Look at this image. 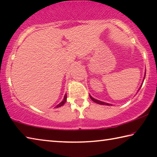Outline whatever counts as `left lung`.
<instances>
[{
    "label": "left lung",
    "instance_id": "8db88e82",
    "mask_svg": "<svg viewBox=\"0 0 157 157\" xmlns=\"http://www.w3.org/2000/svg\"><path fill=\"white\" fill-rule=\"evenodd\" d=\"M145 75H144V78H143V82H142V84H141V85H140V88L139 89V90H138V91H137V93L139 92V91L140 90V87H141V86L143 85V81H144V79H145ZM136 93V94H137ZM89 96H90V98H91V99L94 101V102H95V103H97V104H99V105H107V106H110V105H111V104H109V103H107V102H102V101H100V100H97V99H95L94 98H93L91 95H89Z\"/></svg>",
    "mask_w": 157,
    "mask_h": 157
}]
</instances>
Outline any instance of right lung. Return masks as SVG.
I'll list each match as a JSON object with an SVG mask.
<instances>
[{"instance_id": "obj_1", "label": "right lung", "mask_w": 157, "mask_h": 157, "mask_svg": "<svg viewBox=\"0 0 157 157\" xmlns=\"http://www.w3.org/2000/svg\"><path fill=\"white\" fill-rule=\"evenodd\" d=\"M66 100H67V95L66 94H65V95H64V97H63V100L62 101V102H61L59 105H57V106H56V107L57 108H58V107H62V105H63L66 103Z\"/></svg>"}]
</instances>
